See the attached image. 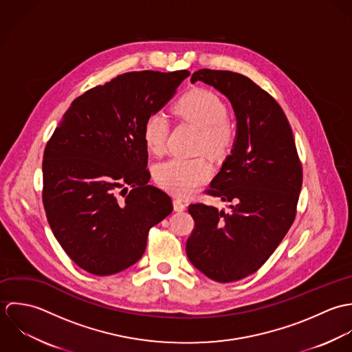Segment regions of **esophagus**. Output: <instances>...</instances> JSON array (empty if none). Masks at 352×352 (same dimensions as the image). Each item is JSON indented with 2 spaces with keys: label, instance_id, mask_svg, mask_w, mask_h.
Wrapping results in <instances>:
<instances>
[{
  "label": "esophagus",
  "instance_id": "34e87169",
  "mask_svg": "<svg viewBox=\"0 0 352 352\" xmlns=\"http://www.w3.org/2000/svg\"><path fill=\"white\" fill-rule=\"evenodd\" d=\"M173 204H174V211H185V207H186V206H185V203H184L181 199H174Z\"/></svg>",
  "mask_w": 352,
  "mask_h": 352
}]
</instances>
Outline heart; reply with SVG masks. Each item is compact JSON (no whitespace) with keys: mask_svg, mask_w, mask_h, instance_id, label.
<instances>
[{"mask_svg":"<svg viewBox=\"0 0 352 352\" xmlns=\"http://www.w3.org/2000/svg\"><path fill=\"white\" fill-rule=\"evenodd\" d=\"M174 110L179 118L200 131L197 149L213 159L224 157L236 141V126L228 120V110L223 99L214 92L195 88L184 94ZM142 139L153 153L164 149L167 139V121L159 113L146 117L142 125ZM211 175V166L204 157H171L156 167L155 177L160 186L178 195L195 193Z\"/></svg>","mask_w":352,"mask_h":352,"instance_id":"obj_1","label":"heart"}]
</instances>
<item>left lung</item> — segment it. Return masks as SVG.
<instances>
[{"mask_svg": "<svg viewBox=\"0 0 352 352\" xmlns=\"http://www.w3.org/2000/svg\"><path fill=\"white\" fill-rule=\"evenodd\" d=\"M190 81H204L228 98L238 136L206 190L232 203L231 212L190 204L195 228L186 241V254L212 280H241L261 268L294 223L302 163L280 104L249 77L200 69Z\"/></svg>", "mask_w": 352, "mask_h": 352, "instance_id": "8db88e82", "label": "left lung"}]
</instances>
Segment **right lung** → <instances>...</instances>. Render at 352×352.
<instances>
[{
	"instance_id": "obj_1",
	"label": "right lung",
	"mask_w": 352,
	"mask_h": 352,
	"mask_svg": "<svg viewBox=\"0 0 352 352\" xmlns=\"http://www.w3.org/2000/svg\"><path fill=\"white\" fill-rule=\"evenodd\" d=\"M189 74L128 72L96 85L72 102L47 141L43 207L81 270L109 276L129 268L144 254L149 228L173 211L170 196L148 185L142 125Z\"/></svg>"
}]
</instances>
